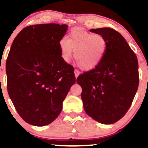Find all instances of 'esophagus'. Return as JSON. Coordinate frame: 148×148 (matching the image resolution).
<instances>
[{
	"label": "esophagus",
	"mask_w": 148,
	"mask_h": 148,
	"mask_svg": "<svg viewBox=\"0 0 148 148\" xmlns=\"http://www.w3.org/2000/svg\"><path fill=\"white\" fill-rule=\"evenodd\" d=\"M80 74V72L79 71H78V70H74V75H75V77L76 78H77V77H78V76Z\"/></svg>",
	"instance_id": "obj_1"
}]
</instances>
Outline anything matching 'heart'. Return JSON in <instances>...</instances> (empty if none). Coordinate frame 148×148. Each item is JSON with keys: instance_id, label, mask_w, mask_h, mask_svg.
Masks as SVG:
<instances>
[{"instance_id": "obj_1", "label": "heart", "mask_w": 148, "mask_h": 148, "mask_svg": "<svg viewBox=\"0 0 148 148\" xmlns=\"http://www.w3.org/2000/svg\"><path fill=\"white\" fill-rule=\"evenodd\" d=\"M62 59L69 62L73 56L79 66L89 71L98 66L105 56L107 41L102 34L89 32L82 28H74L68 38H62L59 43Z\"/></svg>"}]
</instances>
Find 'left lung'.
Returning a JSON list of instances; mask_svg holds the SVG:
<instances>
[{"label": "left lung", "mask_w": 148, "mask_h": 148, "mask_svg": "<svg viewBox=\"0 0 148 148\" xmlns=\"http://www.w3.org/2000/svg\"><path fill=\"white\" fill-rule=\"evenodd\" d=\"M107 41L105 56L94 69L80 74L85 112L99 123L111 125L120 120L132 104L139 84L138 62L123 36L110 28L91 29Z\"/></svg>", "instance_id": "obj_1"}]
</instances>
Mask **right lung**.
Wrapping results in <instances>:
<instances>
[{
    "mask_svg": "<svg viewBox=\"0 0 148 148\" xmlns=\"http://www.w3.org/2000/svg\"><path fill=\"white\" fill-rule=\"evenodd\" d=\"M67 25H33L12 43L5 70L9 97L21 117L34 126L51 123L76 82L74 68L62 59L59 41Z\"/></svg>",
    "mask_w": 148,
    "mask_h": 148,
    "instance_id": "add662e5",
    "label": "right lung"
}]
</instances>
